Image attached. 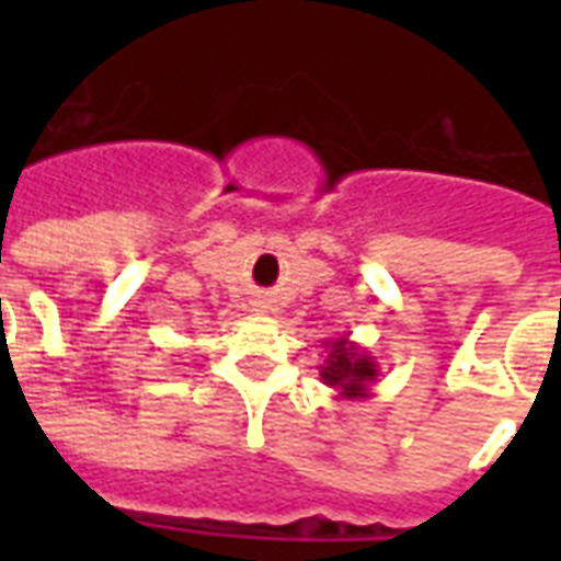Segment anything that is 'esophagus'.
<instances>
[{"label": "esophagus", "instance_id": "obj_1", "mask_svg": "<svg viewBox=\"0 0 561 561\" xmlns=\"http://www.w3.org/2000/svg\"><path fill=\"white\" fill-rule=\"evenodd\" d=\"M262 308H264V306H262Z\"/></svg>", "mask_w": 561, "mask_h": 561}]
</instances>
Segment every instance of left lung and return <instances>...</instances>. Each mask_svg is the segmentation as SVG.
<instances>
[{
  "label": "left lung",
  "mask_w": 561,
  "mask_h": 561,
  "mask_svg": "<svg viewBox=\"0 0 561 561\" xmlns=\"http://www.w3.org/2000/svg\"><path fill=\"white\" fill-rule=\"evenodd\" d=\"M325 350H329V355L320 367V378H323L325 387H332L337 399H369V390L381 375L378 360L367 350H360L358 343L350 341L346 334L325 341Z\"/></svg>",
  "instance_id": "left-lung-1"
}]
</instances>
